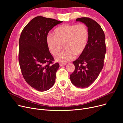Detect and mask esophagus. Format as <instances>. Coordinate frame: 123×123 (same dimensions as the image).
Wrapping results in <instances>:
<instances>
[{
  "mask_svg": "<svg viewBox=\"0 0 123 123\" xmlns=\"http://www.w3.org/2000/svg\"><path fill=\"white\" fill-rule=\"evenodd\" d=\"M59 65H60V66H65V65H66V63H60Z\"/></svg>",
  "mask_w": 123,
  "mask_h": 123,
  "instance_id": "34e87169",
  "label": "esophagus"
}]
</instances>
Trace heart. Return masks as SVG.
<instances>
[{
    "instance_id": "b5f03b06",
    "label": "heart",
    "mask_w": 123,
    "mask_h": 123,
    "mask_svg": "<svg viewBox=\"0 0 123 123\" xmlns=\"http://www.w3.org/2000/svg\"><path fill=\"white\" fill-rule=\"evenodd\" d=\"M89 38V32L84 24H66L57 27L54 35L48 34L46 43L51 54L55 56L63 48L61 53L55 57L57 61L63 63L73 60L77 56L82 55L86 49Z\"/></svg>"
}]
</instances>
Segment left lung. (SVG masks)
Wrapping results in <instances>:
<instances>
[{
  "label": "left lung",
  "mask_w": 123,
  "mask_h": 123,
  "mask_svg": "<svg viewBox=\"0 0 123 123\" xmlns=\"http://www.w3.org/2000/svg\"><path fill=\"white\" fill-rule=\"evenodd\" d=\"M76 20L86 24L89 38L84 52L73 62L75 69L70 77L74 86L84 88L96 80L104 66L106 52L105 36L100 25L92 19L81 17Z\"/></svg>",
  "instance_id": "left-lung-1"
}]
</instances>
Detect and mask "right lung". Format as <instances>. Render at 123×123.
Instances as JSON below:
<instances>
[{"instance_id":"obj_1","label":"right lung","mask_w":123,"mask_h":123,"mask_svg":"<svg viewBox=\"0 0 123 123\" xmlns=\"http://www.w3.org/2000/svg\"><path fill=\"white\" fill-rule=\"evenodd\" d=\"M62 22L37 16L25 26L19 38L18 60L22 75L28 84L38 91H47L55 83L59 64L53 63L46 37L50 30Z\"/></svg>"}]
</instances>
